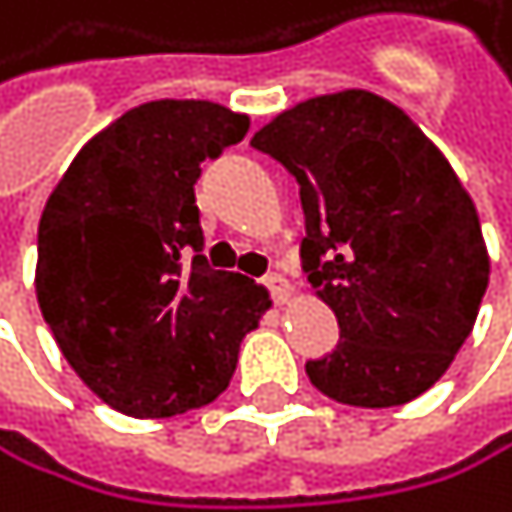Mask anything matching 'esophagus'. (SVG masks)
Returning a JSON list of instances; mask_svg holds the SVG:
<instances>
[{"instance_id":"obj_1","label":"esophagus","mask_w":512,"mask_h":512,"mask_svg":"<svg viewBox=\"0 0 512 512\" xmlns=\"http://www.w3.org/2000/svg\"><path fill=\"white\" fill-rule=\"evenodd\" d=\"M264 283H267V289L273 292V299H277V302H289L292 286H289V280L283 277V273H270V277H267Z\"/></svg>"}]
</instances>
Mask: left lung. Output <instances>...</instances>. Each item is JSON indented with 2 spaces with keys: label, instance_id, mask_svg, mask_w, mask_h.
<instances>
[{
  "label": "left lung",
  "instance_id": "left-lung-1",
  "mask_svg": "<svg viewBox=\"0 0 512 512\" xmlns=\"http://www.w3.org/2000/svg\"><path fill=\"white\" fill-rule=\"evenodd\" d=\"M251 147L302 194V261L340 321V343L305 365L346 406H403L434 387L475 327L491 261L453 166L400 106L371 90L311 97Z\"/></svg>",
  "mask_w": 512,
  "mask_h": 512
}]
</instances>
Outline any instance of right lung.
<instances>
[{
  "instance_id": "obj_1",
  "label": "right lung",
  "mask_w": 512,
  "mask_h": 512,
  "mask_svg": "<svg viewBox=\"0 0 512 512\" xmlns=\"http://www.w3.org/2000/svg\"><path fill=\"white\" fill-rule=\"evenodd\" d=\"M245 131L248 116L210 100L141 103L78 150L43 207V321L81 381L125 415L213 403L273 305L201 254L194 182Z\"/></svg>"
}]
</instances>
